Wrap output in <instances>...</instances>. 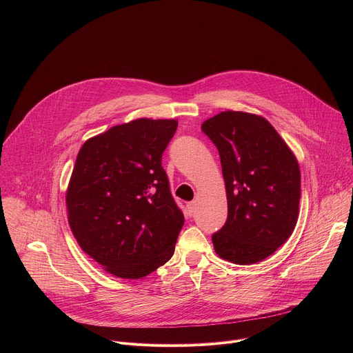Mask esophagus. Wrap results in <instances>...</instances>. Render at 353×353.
<instances>
[{"label":"esophagus","mask_w":353,"mask_h":353,"mask_svg":"<svg viewBox=\"0 0 353 353\" xmlns=\"http://www.w3.org/2000/svg\"><path fill=\"white\" fill-rule=\"evenodd\" d=\"M195 211H196V204L194 203V201H192V203H188V204H187V215H188V216H192Z\"/></svg>","instance_id":"esophagus-1"}]
</instances>
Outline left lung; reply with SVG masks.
<instances>
[{
  "mask_svg": "<svg viewBox=\"0 0 353 353\" xmlns=\"http://www.w3.org/2000/svg\"><path fill=\"white\" fill-rule=\"evenodd\" d=\"M219 150L228 221L212 234L215 253L233 264H257L293 233L299 218L300 169L293 150L263 116L226 110L205 120Z\"/></svg>",
  "mask_w": 353,
  "mask_h": 353,
  "instance_id": "left-lung-1",
  "label": "left lung"
}]
</instances>
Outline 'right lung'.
<instances>
[{
    "mask_svg": "<svg viewBox=\"0 0 353 353\" xmlns=\"http://www.w3.org/2000/svg\"><path fill=\"white\" fill-rule=\"evenodd\" d=\"M174 119H137L85 141L65 192L68 223L79 247L123 279L165 265L184 216L169 190L162 154Z\"/></svg>",
    "mask_w": 353,
    "mask_h": 353,
    "instance_id": "right-lung-1",
    "label": "right lung"
}]
</instances>
